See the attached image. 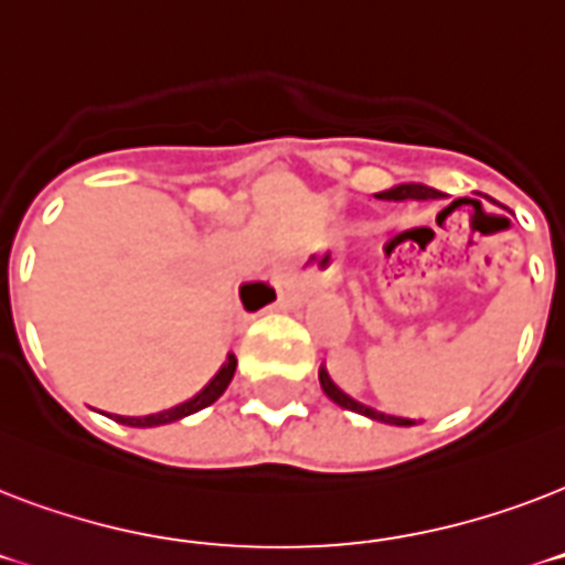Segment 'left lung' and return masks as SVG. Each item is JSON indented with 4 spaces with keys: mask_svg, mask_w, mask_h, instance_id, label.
<instances>
[{
    "mask_svg": "<svg viewBox=\"0 0 565 565\" xmlns=\"http://www.w3.org/2000/svg\"><path fill=\"white\" fill-rule=\"evenodd\" d=\"M437 195H439L437 190L425 188V184H398V188L377 193V199H386V202H404V199H437ZM319 384H322L328 398H334V402L340 404V407H345V411L363 413V416H370V419L375 422H386V425H411V419H404V416H393V413L375 411V407H370V404L352 398L345 390H340V386L334 384V377L328 375L326 366H319Z\"/></svg>",
    "mask_w": 565,
    "mask_h": 565,
    "instance_id": "left-lung-1",
    "label": "left lung"
}]
</instances>
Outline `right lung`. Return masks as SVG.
Here are the masks:
<instances>
[{
  "label": "right lung",
  "mask_w": 565,
  "mask_h": 565,
  "mask_svg": "<svg viewBox=\"0 0 565 565\" xmlns=\"http://www.w3.org/2000/svg\"><path fill=\"white\" fill-rule=\"evenodd\" d=\"M239 296H243V305H246V310H257V308H264L266 301L275 299V290L269 287V284L255 281V284H243ZM234 370H237V358H234V354H228V361L222 363V370L211 377V384L204 386L202 393H195L193 398L175 404V407H170V411L149 413V416H117V422H122V425H135V428H152V425H167V422L184 419V416H190V413L202 411V407H207V404L216 402V398H220V395L228 390L231 377H234Z\"/></svg>",
  "instance_id": "right-lung-1"
}]
</instances>
